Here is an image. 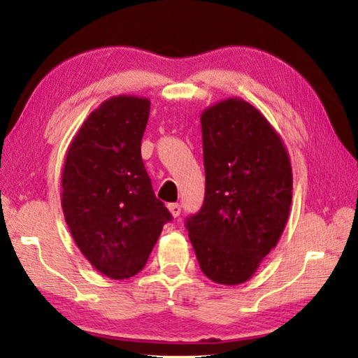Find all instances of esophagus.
<instances>
[{"instance_id":"34e87169","label":"esophagus","mask_w":358,"mask_h":358,"mask_svg":"<svg viewBox=\"0 0 358 358\" xmlns=\"http://www.w3.org/2000/svg\"><path fill=\"white\" fill-rule=\"evenodd\" d=\"M169 210H171L173 217H178L181 213V205L180 203H169Z\"/></svg>"}]
</instances>
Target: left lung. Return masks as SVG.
I'll return each instance as SVG.
<instances>
[{
  "label": "left lung",
  "instance_id": "8db88e82",
  "mask_svg": "<svg viewBox=\"0 0 358 358\" xmlns=\"http://www.w3.org/2000/svg\"><path fill=\"white\" fill-rule=\"evenodd\" d=\"M205 199L186 229L203 275L235 286L276 246L292 202V167L271 124L240 98L201 117Z\"/></svg>",
  "mask_w": 358,
  "mask_h": 358
}]
</instances>
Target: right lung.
<instances>
[{"label":"right lung","instance_id":"obj_1","mask_svg":"<svg viewBox=\"0 0 358 358\" xmlns=\"http://www.w3.org/2000/svg\"><path fill=\"white\" fill-rule=\"evenodd\" d=\"M148 115L147 98L104 101L72 138L64 161V220L88 262L112 280L137 275L172 221L142 161Z\"/></svg>","mask_w":358,"mask_h":358}]
</instances>
